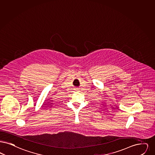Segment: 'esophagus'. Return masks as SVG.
<instances>
[{"mask_svg":"<svg viewBox=\"0 0 155 155\" xmlns=\"http://www.w3.org/2000/svg\"><path fill=\"white\" fill-rule=\"evenodd\" d=\"M75 91H77V92H78V91H79V89H78V88H75Z\"/></svg>","mask_w":155,"mask_h":155,"instance_id":"1","label":"esophagus"}]
</instances>
